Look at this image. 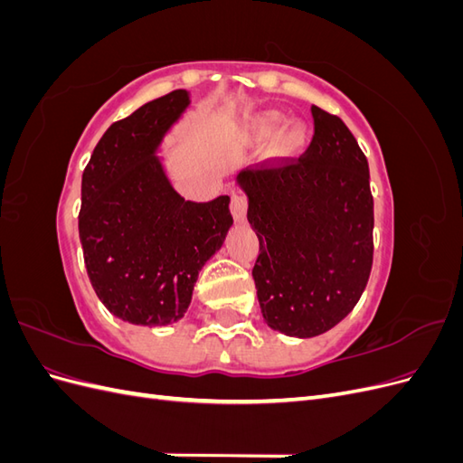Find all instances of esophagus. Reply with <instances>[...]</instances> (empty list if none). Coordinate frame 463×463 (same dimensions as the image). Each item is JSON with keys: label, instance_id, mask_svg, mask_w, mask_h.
Returning a JSON list of instances; mask_svg holds the SVG:
<instances>
[{"label": "esophagus", "instance_id": "1", "mask_svg": "<svg viewBox=\"0 0 463 463\" xmlns=\"http://www.w3.org/2000/svg\"><path fill=\"white\" fill-rule=\"evenodd\" d=\"M230 208H232L233 218H235L237 222H243L245 216H247V208H249V201H247L245 194H240V193L232 194Z\"/></svg>", "mask_w": 463, "mask_h": 463}]
</instances>
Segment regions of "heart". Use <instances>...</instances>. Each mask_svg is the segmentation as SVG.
I'll return each mask as SVG.
<instances>
[{
    "instance_id": "b5f03b06",
    "label": "heart",
    "mask_w": 463,
    "mask_h": 463,
    "mask_svg": "<svg viewBox=\"0 0 463 463\" xmlns=\"http://www.w3.org/2000/svg\"><path fill=\"white\" fill-rule=\"evenodd\" d=\"M284 123H286V118L282 114H278V111H264V114H259L257 118L250 119L247 129L255 141H266V138L274 137L279 129H282ZM305 141H307L305 125L293 123L286 131L278 135L272 152L278 158L296 156V154L303 148Z\"/></svg>"
}]
</instances>
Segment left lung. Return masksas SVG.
<instances>
[{
  "label": "left lung",
  "mask_w": 463,
  "mask_h": 463,
  "mask_svg": "<svg viewBox=\"0 0 463 463\" xmlns=\"http://www.w3.org/2000/svg\"><path fill=\"white\" fill-rule=\"evenodd\" d=\"M315 135L299 158H269L237 177L259 235L253 266L266 325L313 338L357 305L373 269L369 162L345 123L311 108Z\"/></svg>",
  "instance_id": "left-lung-1"
}]
</instances>
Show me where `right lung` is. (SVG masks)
Returning a JSON list of instances; mask_svg holds the SVG:
<instances>
[{
    "label": "right lung",
    "instance_id": "add662e5",
    "mask_svg": "<svg viewBox=\"0 0 463 463\" xmlns=\"http://www.w3.org/2000/svg\"><path fill=\"white\" fill-rule=\"evenodd\" d=\"M189 104L174 90L111 123L82 172L79 237L96 296L143 326L179 320L233 223L230 197L185 201L154 156Z\"/></svg>",
    "mask_w": 463,
    "mask_h": 463
}]
</instances>
